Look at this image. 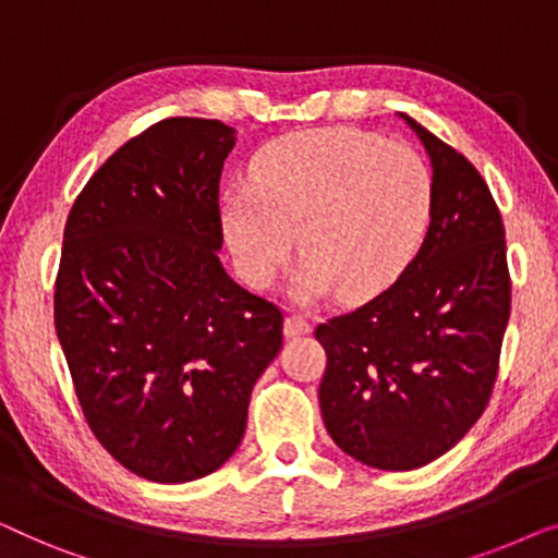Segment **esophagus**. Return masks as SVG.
Wrapping results in <instances>:
<instances>
[{
  "label": "esophagus",
  "instance_id": "obj_1",
  "mask_svg": "<svg viewBox=\"0 0 558 558\" xmlns=\"http://www.w3.org/2000/svg\"><path fill=\"white\" fill-rule=\"evenodd\" d=\"M310 332V323L300 315H287L284 319V335L287 338H300V335Z\"/></svg>",
  "mask_w": 558,
  "mask_h": 558
}]
</instances>
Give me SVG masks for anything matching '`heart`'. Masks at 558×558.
<instances>
[{
  "mask_svg": "<svg viewBox=\"0 0 558 558\" xmlns=\"http://www.w3.org/2000/svg\"><path fill=\"white\" fill-rule=\"evenodd\" d=\"M432 172L414 149L357 129H304L274 140L246 187L220 203L228 248L248 287L269 289L292 262L304 304L338 292L365 302L414 258L432 216Z\"/></svg>",
  "mask_w": 558,
  "mask_h": 558,
  "instance_id": "obj_1",
  "label": "heart"
}]
</instances>
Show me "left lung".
<instances>
[{
	"instance_id": "1",
	"label": "left lung",
	"mask_w": 558,
	"mask_h": 558,
	"mask_svg": "<svg viewBox=\"0 0 558 558\" xmlns=\"http://www.w3.org/2000/svg\"><path fill=\"white\" fill-rule=\"evenodd\" d=\"M403 119L432 159L422 248L386 292L315 330L327 432L353 460L391 472L437 460L483 416L510 317L506 228L490 190L468 157Z\"/></svg>"
}]
</instances>
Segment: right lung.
<instances>
[{
    "instance_id": "obj_1",
    "label": "right lung",
    "mask_w": 558,
    "mask_h": 558,
    "mask_svg": "<svg viewBox=\"0 0 558 558\" xmlns=\"http://www.w3.org/2000/svg\"><path fill=\"white\" fill-rule=\"evenodd\" d=\"M235 132L162 119L86 182L65 220L56 332L83 416L151 483L210 475L241 445L281 310L228 277L218 185Z\"/></svg>"
}]
</instances>
